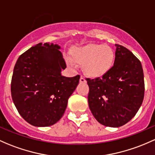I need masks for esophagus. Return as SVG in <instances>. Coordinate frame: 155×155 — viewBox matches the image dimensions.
<instances>
[{"label":"esophagus","mask_w":155,"mask_h":155,"mask_svg":"<svg viewBox=\"0 0 155 155\" xmlns=\"http://www.w3.org/2000/svg\"><path fill=\"white\" fill-rule=\"evenodd\" d=\"M80 82L81 83H85L86 82L85 78H84L83 76H81V77H80Z\"/></svg>","instance_id":"obj_1"}]
</instances>
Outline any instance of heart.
<instances>
[{"mask_svg": "<svg viewBox=\"0 0 155 155\" xmlns=\"http://www.w3.org/2000/svg\"><path fill=\"white\" fill-rule=\"evenodd\" d=\"M75 61L84 64L85 71L92 76H102L107 73L113 64L114 53L107 45L90 44L76 48L72 50ZM67 62L72 67H76V63L71 57L67 56Z\"/></svg>", "mask_w": 155, "mask_h": 155, "instance_id": "1", "label": "heart"}]
</instances>
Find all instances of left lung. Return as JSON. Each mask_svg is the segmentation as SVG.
Listing matches in <instances>:
<instances>
[{
	"label": "left lung",
	"mask_w": 155,
	"mask_h": 155,
	"mask_svg": "<svg viewBox=\"0 0 155 155\" xmlns=\"http://www.w3.org/2000/svg\"><path fill=\"white\" fill-rule=\"evenodd\" d=\"M114 66L101 78H86L90 110L100 124L120 127L137 113L144 98L145 84L140 61L130 50L115 45Z\"/></svg>",
	"instance_id": "8db88e82"
}]
</instances>
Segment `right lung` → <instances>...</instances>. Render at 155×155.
Wrapping results in <instances>:
<instances>
[{"mask_svg": "<svg viewBox=\"0 0 155 155\" xmlns=\"http://www.w3.org/2000/svg\"><path fill=\"white\" fill-rule=\"evenodd\" d=\"M53 44L39 43L18 58L11 81V95L18 111L28 123L37 127L56 123L64 114L68 100L80 76L61 75L66 63Z\"/></svg>", "mask_w": 155, "mask_h": 155, "instance_id": "add662e5", "label": "right lung"}]
</instances>
